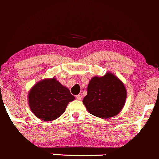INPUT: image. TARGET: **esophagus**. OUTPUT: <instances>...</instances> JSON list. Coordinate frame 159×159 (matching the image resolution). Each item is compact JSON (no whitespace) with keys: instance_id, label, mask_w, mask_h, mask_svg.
Returning <instances> with one entry per match:
<instances>
[{"instance_id":"1","label":"esophagus","mask_w":159,"mask_h":159,"mask_svg":"<svg viewBox=\"0 0 159 159\" xmlns=\"http://www.w3.org/2000/svg\"><path fill=\"white\" fill-rule=\"evenodd\" d=\"M75 98H76L77 100H81V98H82V95H77L76 96H75Z\"/></svg>"}]
</instances>
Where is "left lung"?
Returning a JSON list of instances; mask_svg holds the SVG:
<instances>
[{"mask_svg": "<svg viewBox=\"0 0 159 159\" xmlns=\"http://www.w3.org/2000/svg\"><path fill=\"white\" fill-rule=\"evenodd\" d=\"M84 104L90 114L100 118L114 117L124 106L127 90L121 80L107 73L104 76L90 80Z\"/></svg>", "mask_w": 159, "mask_h": 159, "instance_id": "8db88e82", "label": "left lung"}]
</instances>
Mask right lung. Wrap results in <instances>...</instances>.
I'll list each match as a JSON object with an SVG mask.
<instances>
[{"label":"right lung","instance_id":"right-lung-1","mask_svg":"<svg viewBox=\"0 0 159 159\" xmlns=\"http://www.w3.org/2000/svg\"><path fill=\"white\" fill-rule=\"evenodd\" d=\"M75 99L67 88L53 78L35 84L28 95L29 105L40 120L52 121L65 112L68 103Z\"/></svg>","mask_w":159,"mask_h":159}]
</instances>
